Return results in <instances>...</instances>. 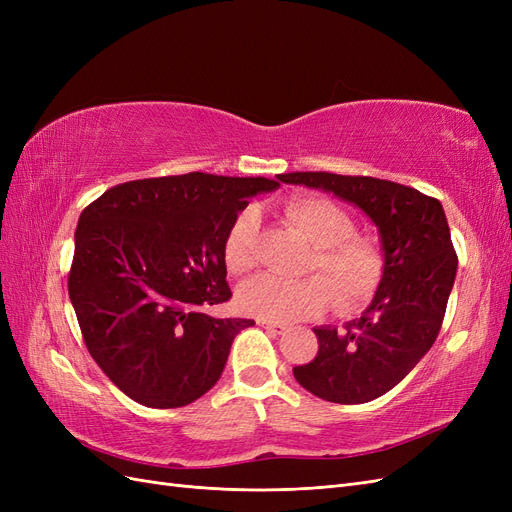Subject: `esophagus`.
<instances>
[{
    "mask_svg": "<svg viewBox=\"0 0 512 512\" xmlns=\"http://www.w3.org/2000/svg\"><path fill=\"white\" fill-rule=\"evenodd\" d=\"M258 327L267 329V331L273 333V335H282V333L288 331L286 324H282V322H269V320H258Z\"/></svg>",
    "mask_w": 512,
    "mask_h": 512,
    "instance_id": "esophagus-1",
    "label": "esophagus"
}]
</instances>
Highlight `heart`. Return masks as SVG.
I'll list each match as a JSON object with an SVG mask.
<instances>
[{
	"label": "heart",
	"mask_w": 512,
	"mask_h": 512,
	"mask_svg": "<svg viewBox=\"0 0 512 512\" xmlns=\"http://www.w3.org/2000/svg\"><path fill=\"white\" fill-rule=\"evenodd\" d=\"M284 220L312 243L307 275L301 280H282L260 275L237 292L245 314L269 322H292L322 314L333 299L337 312H359L382 284L384 254L367 237L352 235V215L322 196L294 198L282 209ZM258 213L243 209L228 226L222 241V260L230 275H247L256 267Z\"/></svg>",
	"instance_id": "b5f03b06"
}]
</instances>
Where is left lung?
Here are the masks:
<instances>
[{
  "mask_svg": "<svg viewBox=\"0 0 512 512\" xmlns=\"http://www.w3.org/2000/svg\"><path fill=\"white\" fill-rule=\"evenodd\" d=\"M280 181L333 192L380 230L386 267L374 301L344 329H314L318 354L292 369L320 399L365 404L404 380L436 342L457 273L444 209L438 198L376 177L288 173Z\"/></svg>",
  "mask_w": 512,
  "mask_h": 512,
  "instance_id": "left-lung-1",
  "label": "left lung"
}]
</instances>
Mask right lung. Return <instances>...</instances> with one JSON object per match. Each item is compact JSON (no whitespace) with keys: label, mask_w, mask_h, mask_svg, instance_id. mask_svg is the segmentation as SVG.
I'll use <instances>...</instances> for the list:
<instances>
[{"label":"right lung","mask_w":512,"mask_h":512,"mask_svg":"<svg viewBox=\"0 0 512 512\" xmlns=\"http://www.w3.org/2000/svg\"><path fill=\"white\" fill-rule=\"evenodd\" d=\"M265 177L188 173L119 183L87 205L68 294L89 354L147 408H181L220 380L232 339L254 320L213 318L226 303L222 241Z\"/></svg>","instance_id":"add662e5"}]
</instances>
